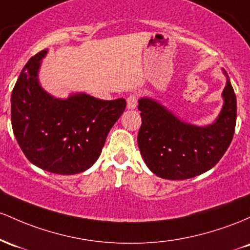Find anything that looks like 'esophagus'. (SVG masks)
I'll return each instance as SVG.
<instances>
[{"label": "esophagus", "mask_w": 250, "mask_h": 250, "mask_svg": "<svg viewBox=\"0 0 250 250\" xmlns=\"http://www.w3.org/2000/svg\"><path fill=\"white\" fill-rule=\"evenodd\" d=\"M137 102H138V98H137V95H130V97H127V99H126V104H127L128 110H133V108H136Z\"/></svg>", "instance_id": "34e87169"}]
</instances>
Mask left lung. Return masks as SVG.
Returning <instances> with one entry per match:
<instances>
[{
    "mask_svg": "<svg viewBox=\"0 0 250 250\" xmlns=\"http://www.w3.org/2000/svg\"><path fill=\"white\" fill-rule=\"evenodd\" d=\"M223 106L212 124L183 122L155 99L138 100L142 126L138 146L145 164L158 177L192 178L214 167L230 145L236 125V95L227 72Z\"/></svg>",
    "mask_w": 250,
    "mask_h": 250,
    "instance_id": "8db88e82",
    "label": "left lung"
}]
</instances>
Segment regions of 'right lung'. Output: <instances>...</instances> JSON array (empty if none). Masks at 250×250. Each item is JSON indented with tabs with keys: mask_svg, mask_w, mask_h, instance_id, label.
<instances>
[{
	"mask_svg": "<svg viewBox=\"0 0 250 250\" xmlns=\"http://www.w3.org/2000/svg\"><path fill=\"white\" fill-rule=\"evenodd\" d=\"M48 50L29 59L12 93V126L28 161L59 175L86 171L99 158L106 137L126 107L123 98L86 93L55 98L41 87L39 69Z\"/></svg>",
	"mask_w": 250,
	"mask_h": 250,
	"instance_id": "obj_1",
	"label": "right lung"
}]
</instances>
